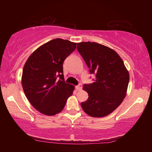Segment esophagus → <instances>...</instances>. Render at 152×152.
<instances>
[{
  "instance_id": "obj_1",
  "label": "esophagus",
  "mask_w": 152,
  "mask_h": 152,
  "mask_svg": "<svg viewBox=\"0 0 152 152\" xmlns=\"http://www.w3.org/2000/svg\"><path fill=\"white\" fill-rule=\"evenodd\" d=\"M82 88V85L81 84H79L78 85H77L76 86V89L77 90V91H80V90H81Z\"/></svg>"
}]
</instances>
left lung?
<instances>
[{"instance_id":"left-lung-1","label":"left lung","mask_w":152,"mask_h":152,"mask_svg":"<svg viewBox=\"0 0 152 152\" xmlns=\"http://www.w3.org/2000/svg\"><path fill=\"white\" fill-rule=\"evenodd\" d=\"M77 50L94 74L91 84H84L83 89L88 99L81 102L82 109L94 117L111 113L126 96L129 74L122 59L112 49L95 42L77 43Z\"/></svg>"}]
</instances>
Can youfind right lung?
<instances>
[{
  "label": "right lung",
  "instance_id": "1",
  "mask_svg": "<svg viewBox=\"0 0 152 152\" xmlns=\"http://www.w3.org/2000/svg\"><path fill=\"white\" fill-rule=\"evenodd\" d=\"M76 43L54 39L37 48L25 63L22 86L25 94L36 110L46 115L60 113L74 86L64 81L63 62Z\"/></svg>",
  "mask_w": 152,
  "mask_h": 152
}]
</instances>
